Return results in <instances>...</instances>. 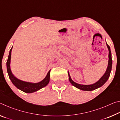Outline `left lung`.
I'll use <instances>...</instances> for the list:
<instances>
[{"label": "left lung", "mask_w": 120, "mask_h": 120, "mask_svg": "<svg viewBox=\"0 0 120 120\" xmlns=\"http://www.w3.org/2000/svg\"><path fill=\"white\" fill-rule=\"evenodd\" d=\"M107 47L108 48L109 50V63H108V66H107V69L105 71V74L103 75V76L99 79L94 84H91V85H82L76 83V82H74L71 78V77L70 76L69 72H68V76H69V80L73 86H75L76 88L80 89L82 90H86V91H92L98 88H99L103 86L105 82H107L108 79L109 77V75L111 74V71L112 70V54L111 52L110 47L109 45L106 43Z\"/></svg>", "instance_id": "1"}]
</instances>
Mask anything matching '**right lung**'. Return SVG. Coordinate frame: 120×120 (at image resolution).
<instances>
[{
    "instance_id": "right-lung-1",
    "label": "right lung",
    "mask_w": 120,
    "mask_h": 120,
    "mask_svg": "<svg viewBox=\"0 0 120 120\" xmlns=\"http://www.w3.org/2000/svg\"><path fill=\"white\" fill-rule=\"evenodd\" d=\"M12 48L9 51V53L8 60L6 63L7 65V70L8 74L9 77V79L11 81V82L18 89L23 91V92L26 93H32L36 92L40 90L43 87H45L50 82V70L48 72L46 77L43 80L38 82L33 83L31 82H24V81L21 80L16 78L14 76V75L12 74V72L11 69V50Z\"/></svg>"
}]
</instances>
